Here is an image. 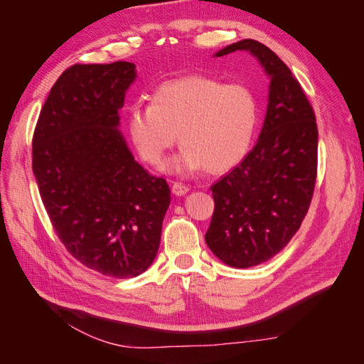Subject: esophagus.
Masks as SVG:
<instances>
[{
  "mask_svg": "<svg viewBox=\"0 0 364 364\" xmlns=\"http://www.w3.org/2000/svg\"><path fill=\"white\" fill-rule=\"evenodd\" d=\"M171 191H173V194H176V196H185L186 193L190 191V186L182 183V182H174L173 186H171Z\"/></svg>",
  "mask_w": 364,
  "mask_h": 364,
  "instance_id": "obj_1",
  "label": "esophagus"
}]
</instances>
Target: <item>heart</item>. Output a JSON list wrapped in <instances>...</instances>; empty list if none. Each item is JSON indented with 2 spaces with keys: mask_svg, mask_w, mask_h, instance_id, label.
Instances as JSON below:
<instances>
[{
  "mask_svg": "<svg viewBox=\"0 0 364 364\" xmlns=\"http://www.w3.org/2000/svg\"><path fill=\"white\" fill-rule=\"evenodd\" d=\"M258 124V102L250 87L202 74L159 83L150 103L129 109L127 134L138 155L159 165L176 141L179 155L167 168L179 173L206 168L223 173L243 161Z\"/></svg>",
  "mask_w": 364,
  "mask_h": 364,
  "instance_id": "b5f03b06",
  "label": "heart"
}]
</instances>
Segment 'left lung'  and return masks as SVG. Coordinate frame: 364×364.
<instances>
[{"label":"left lung","mask_w":364,"mask_h":364,"mask_svg":"<svg viewBox=\"0 0 364 364\" xmlns=\"http://www.w3.org/2000/svg\"><path fill=\"white\" fill-rule=\"evenodd\" d=\"M234 51H249L270 77L269 105L255 147L211 186L205 240L220 261L246 269L277 255L301 228L317 176V124L299 82L269 47L243 39L215 56Z\"/></svg>","instance_id":"1"}]
</instances>
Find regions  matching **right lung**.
Returning <instances> with one entry per match:
<instances>
[{
  "instance_id": "add662e5",
  "label": "right lung",
  "mask_w": 364,
  "mask_h": 364,
  "mask_svg": "<svg viewBox=\"0 0 364 364\" xmlns=\"http://www.w3.org/2000/svg\"><path fill=\"white\" fill-rule=\"evenodd\" d=\"M136 79L130 62L73 65L51 87L33 135V173L59 240L87 269L134 278L155 259L168 183L138 164L118 130Z\"/></svg>"
}]
</instances>
